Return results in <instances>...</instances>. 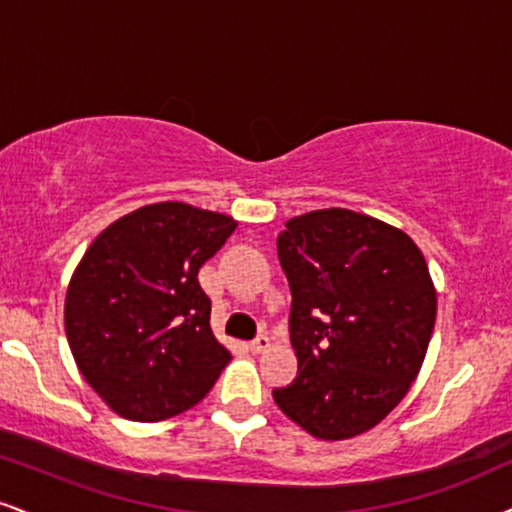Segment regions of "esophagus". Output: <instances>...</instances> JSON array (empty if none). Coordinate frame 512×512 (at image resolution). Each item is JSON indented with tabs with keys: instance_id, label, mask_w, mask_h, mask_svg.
I'll use <instances>...</instances> for the list:
<instances>
[{
	"instance_id": "esophagus-1",
	"label": "esophagus",
	"mask_w": 512,
	"mask_h": 512,
	"mask_svg": "<svg viewBox=\"0 0 512 512\" xmlns=\"http://www.w3.org/2000/svg\"><path fill=\"white\" fill-rule=\"evenodd\" d=\"M249 349H251V353H263V351H268V349H270V337H268V334H258L254 342L249 344Z\"/></svg>"
}]
</instances>
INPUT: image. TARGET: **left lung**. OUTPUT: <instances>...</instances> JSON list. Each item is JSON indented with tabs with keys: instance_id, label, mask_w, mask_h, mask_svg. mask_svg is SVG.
I'll list each match as a JSON object with an SVG mask.
<instances>
[{
	"instance_id": "8db88e82",
	"label": "left lung",
	"mask_w": 512,
	"mask_h": 512,
	"mask_svg": "<svg viewBox=\"0 0 512 512\" xmlns=\"http://www.w3.org/2000/svg\"><path fill=\"white\" fill-rule=\"evenodd\" d=\"M277 256L299 375L273 391L275 403L315 439L372 430L408 394L430 346L437 292L425 256L399 227L349 208L287 220Z\"/></svg>"
}]
</instances>
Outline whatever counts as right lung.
<instances>
[{
  "label": "right lung",
  "mask_w": 512,
  "mask_h": 512,
  "mask_svg": "<svg viewBox=\"0 0 512 512\" xmlns=\"http://www.w3.org/2000/svg\"><path fill=\"white\" fill-rule=\"evenodd\" d=\"M235 227L223 213L163 201L118 218L85 251L66 292V337L82 377L118 415L173 418L230 363L197 275Z\"/></svg>",
  "instance_id": "obj_1"
}]
</instances>
